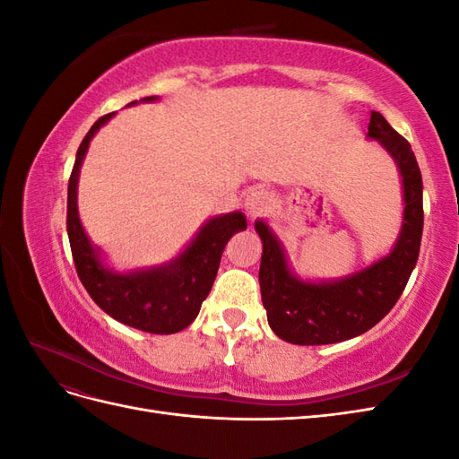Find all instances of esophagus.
Here are the masks:
<instances>
[{"instance_id": "obj_1", "label": "esophagus", "mask_w": 459, "mask_h": 459, "mask_svg": "<svg viewBox=\"0 0 459 459\" xmlns=\"http://www.w3.org/2000/svg\"><path fill=\"white\" fill-rule=\"evenodd\" d=\"M270 208H272V197L268 195V191L264 189H253L245 199V211L251 218L266 214Z\"/></svg>"}]
</instances>
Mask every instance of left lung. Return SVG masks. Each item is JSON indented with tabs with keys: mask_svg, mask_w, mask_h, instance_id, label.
I'll use <instances>...</instances> for the list:
<instances>
[{
	"mask_svg": "<svg viewBox=\"0 0 459 459\" xmlns=\"http://www.w3.org/2000/svg\"><path fill=\"white\" fill-rule=\"evenodd\" d=\"M368 135L381 142L396 160L404 184V226L393 253L346 280L304 283L289 272L281 245L264 221L260 293L268 324L277 337L293 344H331L362 335L393 310L420 256L423 233V182L418 160L381 113H371Z\"/></svg>",
	"mask_w": 459,
	"mask_h": 459,
	"instance_id": "8db88e82",
	"label": "left lung"
}]
</instances>
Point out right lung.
<instances>
[{
	"instance_id": "add662e5",
	"label": "right lung",
	"mask_w": 459,
	"mask_h": 459,
	"mask_svg": "<svg viewBox=\"0 0 459 459\" xmlns=\"http://www.w3.org/2000/svg\"><path fill=\"white\" fill-rule=\"evenodd\" d=\"M155 97H143L152 101ZM134 105V103H132ZM115 113L103 115L82 140L68 179L66 231L71 241L76 273L93 302L110 317L140 331L155 335L186 329L197 317L203 300L216 280L224 247L235 231L247 228L241 212L212 218L206 221L197 238L169 266L135 273H115L101 266L88 235L82 230L76 208V186L82 159L90 140Z\"/></svg>"
}]
</instances>
